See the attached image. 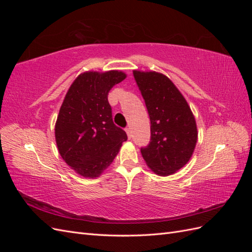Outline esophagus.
Wrapping results in <instances>:
<instances>
[{
  "label": "esophagus",
  "mask_w": 252,
  "mask_h": 252,
  "mask_svg": "<svg viewBox=\"0 0 252 252\" xmlns=\"http://www.w3.org/2000/svg\"><path fill=\"white\" fill-rule=\"evenodd\" d=\"M125 131H126V133H127V135H128V138L130 139V138H131V129L129 128V127H126V128H125Z\"/></svg>",
  "instance_id": "1"
}]
</instances>
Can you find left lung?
<instances>
[{"label":"left lung","mask_w":252,"mask_h":252,"mask_svg":"<svg viewBox=\"0 0 252 252\" xmlns=\"http://www.w3.org/2000/svg\"><path fill=\"white\" fill-rule=\"evenodd\" d=\"M150 119V142L141 148L149 168L158 175L181 169L191 158L197 140L196 124L185 97L166 75L134 70Z\"/></svg>","instance_id":"obj_1"}]
</instances>
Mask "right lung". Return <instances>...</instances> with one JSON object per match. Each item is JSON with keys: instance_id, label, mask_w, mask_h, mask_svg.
Returning <instances> with one entry per match:
<instances>
[{"instance_id": "obj_1", "label": "right lung", "mask_w": 252, "mask_h": 252, "mask_svg": "<svg viewBox=\"0 0 252 252\" xmlns=\"http://www.w3.org/2000/svg\"><path fill=\"white\" fill-rule=\"evenodd\" d=\"M126 78L122 71H88L74 80L61 106L56 141L61 157L75 172L96 178L112 163L127 140L114 125L109 90Z\"/></svg>"}]
</instances>
